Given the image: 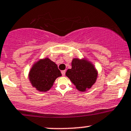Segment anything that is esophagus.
Listing matches in <instances>:
<instances>
[{
  "label": "esophagus",
  "instance_id": "obj_1",
  "mask_svg": "<svg viewBox=\"0 0 131 131\" xmlns=\"http://www.w3.org/2000/svg\"><path fill=\"white\" fill-rule=\"evenodd\" d=\"M65 73H66L65 70H63V71H61V74L63 76H64V75H65Z\"/></svg>",
  "mask_w": 131,
  "mask_h": 131
}]
</instances>
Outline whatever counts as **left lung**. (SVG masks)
I'll use <instances>...</instances> for the list:
<instances>
[{
	"instance_id": "1",
	"label": "left lung",
	"mask_w": 131,
	"mask_h": 131,
	"mask_svg": "<svg viewBox=\"0 0 131 131\" xmlns=\"http://www.w3.org/2000/svg\"><path fill=\"white\" fill-rule=\"evenodd\" d=\"M66 75L75 85L77 90L85 92L95 83L97 71L91 62L74 58L71 62V68L67 70Z\"/></svg>"
}]
</instances>
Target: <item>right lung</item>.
I'll return each instance as SVG.
<instances>
[{
    "label": "right lung",
    "instance_id": "obj_1",
    "mask_svg": "<svg viewBox=\"0 0 131 131\" xmlns=\"http://www.w3.org/2000/svg\"><path fill=\"white\" fill-rule=\"evenodd\" d=\"M61 76L57 64L48 58L35 63L29 73V78L32 86L39 92L49 90L55 80Z\"/></svg>",
    "mask_w": 131,
    "mask_h": 131
}]
</instances>
